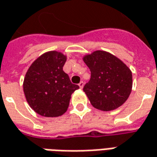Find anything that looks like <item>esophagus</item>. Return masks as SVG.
<instances>
[{
    "instance_id": "1",
    "label": "esophagus",
    "mask_w": 157,
    "mask_h": 157,
    "mask_svg": "<svg viewBox=\"0 0 157 157\" xmlns=\"http://www.w3.org/2000/svg\"><path fill=\"white\" fill-rule=\"evenodd\" d=\"M78 85H79V86H80V88H82V87H83V86H84V82H80V83H79Z\"/></svg>"
}]
</instances>
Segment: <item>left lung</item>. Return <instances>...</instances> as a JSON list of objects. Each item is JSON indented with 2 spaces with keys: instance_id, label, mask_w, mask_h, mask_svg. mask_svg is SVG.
<instances>
[{
  "instance_id": "obj_1",
  "label": "left lung",
  "mask_w": 157,
  "mask_h": 157,
  "mask_svg": "<svg viewBox=\"0 0 157 157\" xmlns=\"http://www.w3.org/2000/svg\"><path fill=\"white\" fill-rule=\"evenodd\" d=\"M91 71V78L83 91L94 108L113 110L123 105L132 86L130 69L116 56L95 51L83 58Z\"/></svg>"
}]
</instances>
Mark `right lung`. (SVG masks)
I'll return each mask as SVG.
<instances>
[{
    "mask_svg": "<svg viewBox=\"0 0 157 157\" xmlns=\"http://www.w3.org/2000/svg\"><path fill=\"white\" fill-rule=\"evenodd\" d=\"M65 62L66 56L63 53L48 52L33 62L25 75L26 100L42 117L62 116L69 107L71 94L79 88L63 71Z\"/></svg>",
    "mask_w": 157,
    "mask_h": 157,
    "instance_id": "1",
    "label": "right lung"
}]
</instances>
